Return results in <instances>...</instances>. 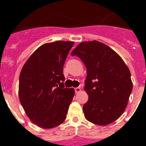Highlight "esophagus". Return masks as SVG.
Returning a JSON list of instances; mask_svg holds the SVG:
<instances>
[{
  "mask_svg": "<svg viewBox=\"0 0 146 146\" xmlns=\"http://www.w3.org/2000/svg\"><path fill=\"white\" fill-rule=\"evenodd\" d=\"M80 91H81V89H80V88H75V92H76V93H78V92H80Z\"/></svg>",
  "mask_w": 146,
  "mask_h": 146,
  "instance_id": "esophagus-1",
  "label": "esophagus"
}]
</instances>
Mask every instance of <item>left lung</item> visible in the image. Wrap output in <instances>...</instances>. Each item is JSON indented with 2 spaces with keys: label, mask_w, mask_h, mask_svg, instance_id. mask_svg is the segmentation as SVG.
<instances>
[{
  "label": "left lung",
  "mask_w": 146,
  "mask_h": 146,
  "mask_svg": "<svg viewBox=\"0 0 146 146\" xmlns=\"http://www.w3.org/2000/svg\"><path fill=\"white\" fill-rule=\"evenodd\" d=\"M71 55L78 56L87 68L85 119L100 126L114 122L124 111L133 88L129 68L112 48L98 41L81 42Z\"/></svg>",
  "instance_id": "left-lung-1"
}]
</instances>
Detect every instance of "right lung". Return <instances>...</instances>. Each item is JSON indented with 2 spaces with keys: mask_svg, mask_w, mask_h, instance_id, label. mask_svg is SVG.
<instances>
[{
  "mask_svg": "<svg viewBox=\"0 0 146 146\" xmlns=\"http://www.w3.org/2000/svg\"><path fill=\"white\" fill-rule=\"evenodd\" d=\"M73 44L68 41L44 44L22 68L19 99L31 121L39 127L52 129L66 118L75 90L64 88L63 67Z\"/></svg>",
  "mask_w": 146,
  "mask_h": 146,
  "instance_id": "right-lung-1",
  "label": "right lung"
}]
</instances>
